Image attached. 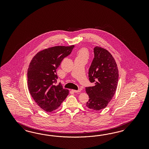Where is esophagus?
Masks as SVG:
<instances>
[{
    "label": "esophagus",
    "mask_w": 149,
    "mask_h": 149,
    "mask_svg": "<svg viewBox=\"0 0 149 149\" xmlns=\"http://www.w3.org/2000/svg\"><path fill=\"white\" fill-rule=\"evenodd\" d=\"M72 91L74 92H75V93H77V92H81V90H72Z\"/></svg>",
    "instance_id": "esophagus-1"
}]
</instances>
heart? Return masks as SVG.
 Masks as SVG:
<instances>
[{"label":"heart","mask_w":149,"mask_h":149,"mask_svg":"<svg viewBox=\"0 0 149 149\" xmlns=\"http://www.w3.org/2000/svg\"><path fill=\"white\" fill-rule=\"evenodd\" d=\"M88 55V51L85 48H82L80 50H79L78 52H77V58H81V57H85V58H87Z\"/></svg>","instance_id":"1"}]
</instances>
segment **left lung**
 <instances>
[{
    "instance_id": "obj_1",
    "label": "left lung",
    "mask_w": 149,
    "mask_h": 149,
    "mask_svg": "<svg viewBox=\"0 0 149 149\" xmlns=\"http://www.w3.org/2000/svg\"><path fill=\"white\" fill-rule=\"evenodd\" d=\"M94 58L88 71L89 80L95 86L86 87L89 100L86 106L100 110L105 108L113 98L117 87L118 71L113 56L98 46L94 48Z\"/></svg>"
}]
</instances>
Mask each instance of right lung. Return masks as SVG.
Returning <instances> with one entry per match:
<instances>
[{"label": "right lung", "instance_id": "obj_1", "mask_svg": "<svg viewBox=\"0 0 149 149\" xmlns=\"http://www.w3.org/2000/svg\"><path fill=\"white\" fill-rule=\"evenodd\" d=\"M74 45L58 46L38 52L32 59L27 72L28 87L33 99L47 112L57 109L66 98L69 90L61 84L56 86V69L71 54Z\"/></svg>", "mask_w": 149, "mask_h": 149}]
</instances>
